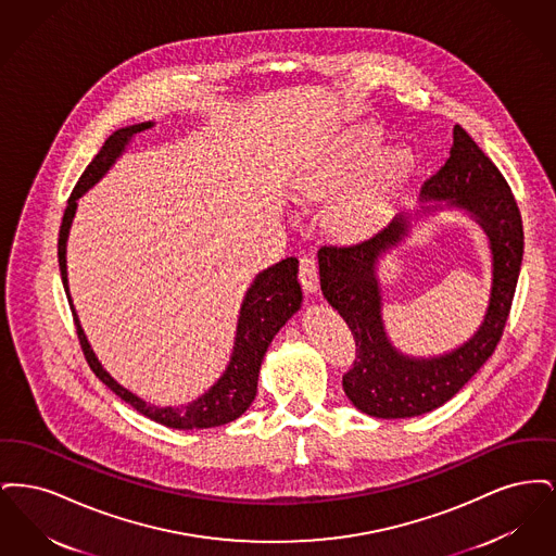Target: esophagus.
<instances>
[{"label":"esophagus","mask_w":556,"mask_h":556,"mask_svg":"<svg viewBox=\"0 0 556 556\" xmlns=\"http://www.w3.org/2000/svg\"><path fill=\"white\" fill-rule=\"evenodd\" d=\"M300 283L308 293L318 290V265L313 254H304L300 258Z\"/></svg>","instance_id":"esophagus-1"}]
</instances>
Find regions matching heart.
<instances>
[{"instance_id":"1","label":"heart","mask_w":556,"mask_h":556,"mask_svg":"<svg viewBox=\"0 0 556 556\" xmlns=\"http://www.w3.org/2000/svg\"><path fill=\"white\" fill-rule=\"evenodd\" d=\"M381 143L383 132L375 125H356L340 132L300 164L290 184L293 198L304 204L323 202L352 185L336 202L333 220L350 236L375 231L417 170L410 148L394 146L379 152Z\"/></svg>"}]
</instances>
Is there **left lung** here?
Wrapping results in <instances>:
<instances>
[{
  "label": "left lung",
  "mask_w": 556,
  "mask_h": 556,
  "mask_svg": "<svg viewBox=\"0 0 556 556\" xmlns=\"http://www.w3.org/2000/svg\"><path fill=\"white\" fill-rule=\"evenodd\" d=\"M446 164L425 181L421 202H446L448 208L473 214L490 238L492 293L476 336L435 358H410L390 344L381 320V293L375 275L377 258L408 236V218H396L372 238L352 245L318 250L320 290L342 315L356 342V358L344 372L345 396L377 419H406L429 413L483 367L503 338L523 261V223L517 200L503 173L488 159L471 135L454 127ZM431 206L425 211H440Z\"/></svg>",
  "instance_id": "obj_1"
}]
</instances>
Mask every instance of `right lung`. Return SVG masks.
Masks as SVG:
<instances>
[{
    "label": "right lung",
    "mask_w": 556,
    "mask_h": 556,
    "mask_svg": "<svg viewBox=\"0 0 556 556\" xmlns=\"http://www.w3.org/2000/svg\"><path fill=\"white\" fill-rule=\"evenodd\" d=\"M150 127H154V123L148 121V123H139V125L112 132L106 143L102 146V150L98 152V156L91 160L89 166L83 170L77 186L68 198L62 225H60V238H58L60 275H62V283L75 317V325H77L80 350L91 370L106 383L108 388L121 400L131 404L137 413L146 415L156 424L166 425L173 429H206V427L236 421L256 397L258 372L265 358L266 348L302 304V290L298 283V258L291 256L277 265L268 266L261 275H256L239 311L238 333H236V345H233L229 367L204 396L189 402L186 406L159 408V406L146 404L141 397L135 396L121 383H116L96 358L91 345L83 333L79 317L75 313L71 291H68V277H66V239L77 211V200L89 187L96 186L106 175L114 160L125 152L132 135L146 131Z\"/></svg>",
    "instance_id": "right-lung-1"
}]
</instances>
